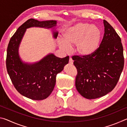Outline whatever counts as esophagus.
<instances>
[{"label": "esophagus", "instance_id": "esophagus-1", "mask_svg": "<svg viewBox=\"0 0 127 127\" xmlns=\"http://www.w3.org/2000/svg\"><path fill=\"white\" fill-rule=\"evenodd\" d=\"M69 63L70 64H72L73 63V61L71 58H69Z\"/></svg>", "mask_w": 127, "mask_h": 127}]
</instances>
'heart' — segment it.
Segmentation results:
<instances>
[{
	"mask_svg": "<svg viewBox=\"0 0 127 127\" xmlns=\"http://www.w3.org/2000/svg\"><path fill=\"white\" fill-rule=\"evenodd\" d=\"M101 37L102 31L97 26L80 22L64 30L63 40L59 39L58 44L65 51L69 50V46L75 45L77 54L87 57L97 50Z\"/></svg>",
	"mask_w": 127,
	"mask_h": 127,
	"instance_id": "heart-1",
	"label": "heart"
}]
</instances>
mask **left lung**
<instances>
[{
  "instance_id": "obj_1",
  "label": "left lung",
  "mask_w": 127,
  "mask_h": 127,
  "mask_svg": "<svg viewBox=\"0 0 127 127\" xmlns=\"http://www.w3.org/2000/svg\"><path fill=\"white\" fill-rule=\"evenodd\" d=\"M104 37L97 50L87 57H72L77 70L76 87L87 99L102 97L112 91L124 67L121 38L106 21L104 20Z\"/></svg>"
}]
</instances>
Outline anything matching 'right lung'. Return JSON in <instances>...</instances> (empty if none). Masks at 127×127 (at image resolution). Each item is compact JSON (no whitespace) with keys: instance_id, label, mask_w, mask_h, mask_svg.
I'll use <instances>...</instances> for the list:
<instances>
[{"instance_id":"add662e5","label":"right lung","mask_w":127,"mask_h":127,"mask_svg":"<svg viewBox=\"0 0 127 127\" xmlns=\"http://www.w3.org/2000/svg\"><path fill=\"white\" fill-rule=\"evenodd\" d=\"M56 26L57 21L29 19L17 29L8 44L6 58L8 73L17 91L30 99L42 100L50 95L55 86L57 74L68 63L69 57L60 58L50 54L37 63H25L19 57V46L28 28L51 29ZM58 35V32H54V37L57 38Z\"/></svg>"}]
</instances>
